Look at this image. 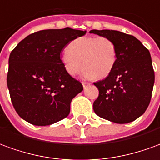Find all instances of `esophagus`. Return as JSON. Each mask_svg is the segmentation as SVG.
<instances>
[{
	"label": "esophagus",
	"mask_w": 160,
	"mask_h": 160,
	"mask_svg": "<svg viewBox=\"0 0 160 160\" xmlns=\"http://www.w3.org/2000/svg\"><path fill=\"white\" fill-rule=\"evenodd\" d=\"M82 86H83V88H84V89H86V88H87V87H88V86H89L90 83L88 82H82Z\"/></svg>",
	"instance_id": "1"
}]
</instances>
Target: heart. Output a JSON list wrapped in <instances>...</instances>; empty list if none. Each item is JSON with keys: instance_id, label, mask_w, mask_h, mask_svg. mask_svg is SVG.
<instances>
[{"instance_id": "b5f03b06", "label": "heart", "mask_w": 160, "mask_h": 160, "mask_svg": "<svg viewBox=\"0 0 160 160\" xmlns=\"http://www.w3.org/2000/svg\"><path fill=\"white\" fill-rule=\"evenodd\" d=\"M61 61L71 76H76L82 66L84 78L102 79L114 70L117 48L115 43L108 37H79L72 40L68 49L62 52Z\"/></svg>"}]
</instances>
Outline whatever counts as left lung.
Masks as SVG:
<instances>
[{
  "label": "left lung",
  "mask_w": 160,
  "mask_h": 160,
  "mask_svg": "<svg viewBox=\"0 0 160 160\" xmlns=\"http://www.w3.org/2000/svg\"><path fill=\"white\" fill-rule=\"evenodd\" d=\"M111 38L116 45L117 61L107 78L95 82L99 96L93 103L101 118L114 123L133 122L150 103L154 71L149 51L132 35L115 30H91Z\"/></svg>",
  "instance_id": "8db88e82"
}]
</instances>
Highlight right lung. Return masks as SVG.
<instances>
[{"label": "right lung", "mask_w": 160, "mask_h": 160, "mask_svg": "<svg viewBox=\"0 0 160 160\" xmlns=\"http://www.w3.org/2000/svg\"><path fill=\"white\" fill-rule=\"evenodd\" d=\"M86 31L66 28L36 32L18 44L8 60L7 83L17 114L35 126H47L67 117L81 82L68 74L61 52Z\"/></svg>", "instance_id": "add662e5"}]
</instances>
